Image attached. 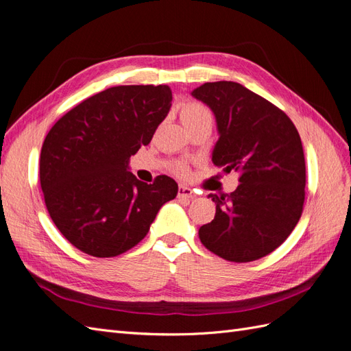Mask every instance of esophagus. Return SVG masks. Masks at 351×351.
Instances as JSON below:
<instances>
[{
  "instance_id": "1",
  "label": "esophagus",
  "mask_w": 351,
  "mask_h": 351,
  "mask_svg": "<svg viewBox=\"0 0 351 351\" xmlns=\"http://www.w3.org/2000/svg\"><path fill=\"white\" fill-rule=\"evenodd\" d=\"M177 197H178V199H192V197H195V193H193V190L190 189V187H187V186H180V187H178Z\"/></svg>"
}]
</instances>
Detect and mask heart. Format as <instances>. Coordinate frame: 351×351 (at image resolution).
I'll return each instance as SVG.
<instances>
[{
	"label": "heart",
	"mask_w": 351,
	"mask_h": 351,
	"mask_svg": "<svg viewBox=\"0 0 351 351\" xmlns=\"http://www.w3.org/2000/svg\"><path fill=\"white\" fill-rule=\"evenodd\" d=\"M180 119H182V121L186 127V125L195 124V123L204 121V120L212 121V112L205 107V105H202L199 102H187L182 107V111H180ZM176 171L180 176L187 174V169L183 165H178L176 168Z\"/></svg>",
	"instance_id": "heart-1"
}]
</instances>
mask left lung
Masks as SVG:
<instances>
[{"mask_svg": "<svg viewBox=\"0 0 351 351\" xmlns=\"http://www.w3.org/2000/svg\"><path fill=\"white\" fill-rule=\"evenodd\" d=\"M192 97L215 115L212 162L240 174L232 193H209L215 218L199 228V239L230 262L267 256L302 217L306 165L299 132L285 112L236 82L204 83Z\"/></svg>", "mask_w": 351, "mask_h": 351, "instance_id": "8db88e82", "label": "left lung"}]
</instances>
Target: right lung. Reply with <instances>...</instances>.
Returning <instances> with one entry per match:
<instances>
[{
	"mask_svg": "<svg viewBox=\"0 0 351 351\" xmlns=\"http://www.w3.org/2000/svg\"><path fill=\"white\" fill-rule=\"evenodd\" d=\"M167 84L114 86L84 99L52 125L39 178L51 219L74 247L112 258L134 247L158 210L177 196L171 177L154 184L129 171L171 108Z\"/></svg>",
	"mask_w": 351,
	"mask_h": 351,
	"instance_id": "add662e5",
	"label": "right lung"
}]
</instances>
